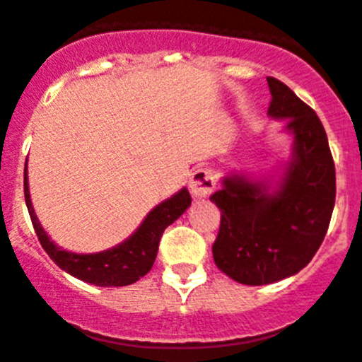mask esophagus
<instances>
[{"label": "esophagus", "instance_id": "1", "mask_svg": "<svg viewBox=\"0 0 362 362\" xmlns=\"http://www.w3.org/2000/svg\"><path fill=\"white\" fill-rule=\"evenodd\" d=\"M189 189H191V194L196 199L209 198L212 194V191L216 189V178L214 173L206 168H199L194 173L191 175V182H189Z\"/></svg>", "mask_w": 362, "mask_h": 362}]
</instances>
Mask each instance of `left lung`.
<instances>
[{
	"label": "left lung",
	"mask_w": 362,
	"mask_h": 362,
	"mask_svg": "<svg viewBox=\"0 0 362 362\" xmlns=\"http://www.w3.org/2000/svg\"><path fill=\"white\" fill-rule=\"evenodd\" d=\"M269 117L286 120L292 156L278 177L231 171L210 196L221 210L214 262L242 285H270L303 270L320 247L336 198V171L320 118L286 84L267 77Z\"/></svg>",
	"instance_id": "8db88e82"
}]
</instances>
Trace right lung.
Wrapping results in <instances>:
<instances>
[{"label":"right lung","instance_id":"obj_1","mask_svg":"<svg viewBox=\"0 0 362 362\" xmlns=\"http://www.w3.org/2000/svg\"><path fill=\"white\" fill-rule=\"evenodd\" d=\"M24 198H26V206L35 233L49 258L70 276L95 286H127L148 274L156 262L164 230L191 206V194L187 189L182 187L177 194L153 206L146 214L138 230L124 242L106 251L83 255V252H72L59 247L45 233L30 198L28 168L24 170Z\"/></svg>","mask_w":362,"mask_h":362}]
</instances>
